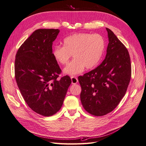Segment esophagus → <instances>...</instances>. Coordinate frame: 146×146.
<instances>
[{"instance_id":"obj_1","label":"esophagus","mask_w":146,"mask_h":146,"mask_svg":"<svg viewBox=\"0 0 146 146\" xmlns=\"http://www.w3.org/2000/svg\"><path fill=\"white\" fill-rule=\"evenodd\" d=\"M70 78H71V81H72V84H77L78 83V79L76 77L72 76L71 77H70Z\"/></svg>"}]
</instances>
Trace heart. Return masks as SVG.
Wrapping results in <instances>:
<instances>
[{
	"instance_id": "1",
	"label": "heart",
	"mask_w": 146,
	"mask_h": 146,
	"mask_svg": "<svg viewBox=\"0 0 146 146\" xmlns=\"http://www.w3.org/2000/svg\"><path fill=\"white\" fill-rule=\"evenodd\" d=\"M105 47L104 39L100 35L78 33L66 37L63 46H55L52 55L61 65L67 64L72 55L74 59L64 69V72L76 76L85 67L88 69L94 68L102 56Z\"/></svg>"
}]
</instances>
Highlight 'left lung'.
<instances>
[{
	"mask_svg": "<svg viewBox=\"0 0 146 146\" xmlns=\"http://www.w3.org/2000/svg\"><path fill=\"white\" fill-rule=\"evenodd\" d=\"M106 29L109 43L105 60L78 78L83 107L96 116L105 115L117 107L125 94L131 76L129 51L111 30Z\"/></svg>",
	"mask_w": 146,
	"mask_h": 146,
	"instance_id": "left-lung-1",
	"label": "left lung"
}]
</instances>
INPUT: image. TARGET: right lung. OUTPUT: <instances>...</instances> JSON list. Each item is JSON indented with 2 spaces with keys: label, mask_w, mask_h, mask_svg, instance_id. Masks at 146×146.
<instances>
[{
  "label": "right lung",
  "mask_w": 146,
  "mask_h": 146,
  "mask_svg": "<svg viewBox=\"0 0 146 146\" xmlns=\"http://www.w3.org/2000/svg\"><path fill=\"white\" fill-rule=\"evenodd\" d=\"M58 29H38L21 46L16 55L17 86L33 111L44 116L60 110L71 79L58 78L61 70L52 55V44Z\"/></svg>",
  "instance_id": "right-lung-1"
}]
</instances>
